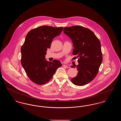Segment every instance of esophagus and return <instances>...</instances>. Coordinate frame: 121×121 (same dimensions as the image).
Masks as SVG:
<instances>
[{
    "label": "esophagus",
    "mask_w": 121,
    "mask_h": 121,
    "mask_svg": "<svg viewBox=\"0 0 121 121\" xmlns=\"http://www.w3.org/2000/svg\"><path fill=\"white\" fill-rule=\"evenodd\" d=\"M63 67L67 68H70V66L68 64H64L63 65Z\"/></svg>",
    "instance_id": "34e87169"
}]
</instances>
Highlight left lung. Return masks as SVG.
<instances>
[{
    "label": "left lung",
    "instance_id": "left-lung-1",
    "mask_svg": "<svg viewBox=\"0 0 121 121\" xmlns=\"http://www.w3.org/2000/svg\"><path fill=\"white\" fill-rule=\"evenodd\" d=\"M63 32L73 43L72 53L77 57L73 59L78 58V65L71 67L77 68L78 72L71 81L75 85H86L96 77L102 62L100 42L91 30L81 26L65 27Z\"/></svg>",
    "mask_w": 121,
    "mask_h": 121
}]
</instances>
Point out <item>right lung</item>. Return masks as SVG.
<instances>
[{"instance_id": "right-lung-1", "label": "right lung", "mask_w": 121, "mask_h": 121, "mask_svg": "<svg viewBox=\"0 0 121 121\" xmlns=\"http://www.w3.org/2000/svg\"><path fill=\"white\" fill-rule=\"evenodd\" d=\"M63 29V27L42 26L31 30L26 36L21 48V63L29 78L37 84H46L62 66L58 60L52 62L46 61L45 55L53 39Z\"/></svg>"}]
</instances>
